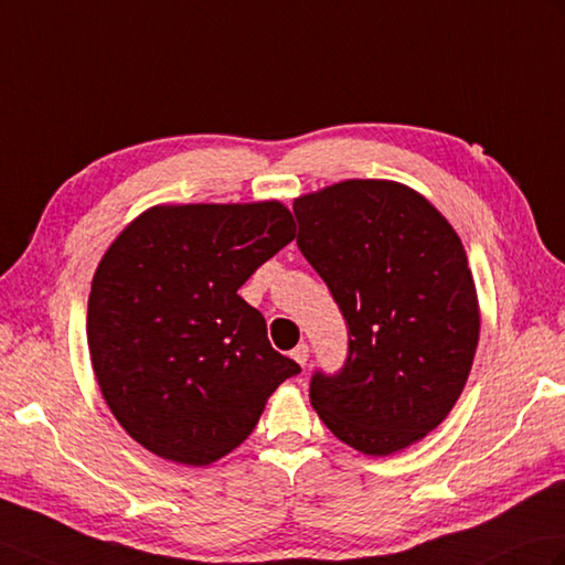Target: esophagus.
Instances as JSON below:
<instances>
[{
	"label": "esophagus",
	"mask_w": 565,
	"mask_h": 565,
	"mask_svg": "<svg viewBox=\"0 0 565 565\" xmlns=\"http://www.w3.org/2000/svg\"><path fill=\"white\" fill-rule=\"evenodd\" d=\"M308 356H310V349H308V344H298V347L291 351V359L300 365V369H306Z\"/></svg>",
	"instance_id": "34e87169"
}]
</instances>
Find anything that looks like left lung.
<instances>
[{
  "instance_id": "8db88e82",
  "label": "left lung",
  "mask_w": 565,
  "mask_h": 565,
  "mask_svg": "<svg viewBox=\"0 0 565 565\" xmlns=\"http://www.w3.org/2000/svg\"><path fill=\"white\" fill-rule=\"evenodd\" d=\"M300 253L349 327L337 375L315 373L312 409L363 455L426 438L460 399L479 344V298L460 235L395 180H342L294 200Z\"/></svg>"
}]
</instances>
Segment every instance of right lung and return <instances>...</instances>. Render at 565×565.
<instances>
[{"mask_svg":"<svg viewBox=\"0 0 565 565\" xmlns=\"http://www.w3.org/2000/svg\"><path fill=\"white\" fill-rule=\"evenodd\" d=\"M294 238L279 200L156 204L105 250L88 296L90 365L113 416L149 452L190 467L221 460L300 373L238 296Z\"/></svg>","mask_w":565,"mask_h":565,"instance_id":"1","label":"right lung"}]
</instances>
